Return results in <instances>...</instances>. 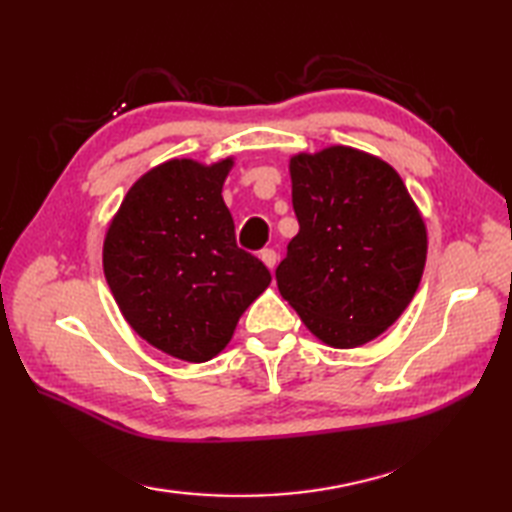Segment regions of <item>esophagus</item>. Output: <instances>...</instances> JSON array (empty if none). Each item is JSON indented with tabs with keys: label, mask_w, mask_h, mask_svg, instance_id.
<instances>
[{
	"label": "esophagus",
	"mask_w": 512,
	"mask_h": 512,
	"mask_svg": "<svg viewBox=\"0 0 512 512\" xmlns=\"http://www.w3.org/2000/svg\"><path fill=\"white\" fill-rule=\"evenodd\" d=\"M259 259H262V262L266 264V268L270 270V273H273L275 266H277V253H275V250L273 248L262 250V255H259Z\"/></svg>",
	"instance_id": "obj_1"
}]
</instances>
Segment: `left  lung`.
<instances>
[{
  "mask_svg": "<svg viewBox=\"0 0 512 512\" xmlns=\"http://www.w3.org/2000/svg\"><path fill=\"white\" fill-rule=\"evenodd\" d=\"M290 180L299 233L275 273L281 297L325 345L374 341L420 286V209L394 167L354 147L295 154Z\"/></svg>",
  "mask_w": 512,
  "mask_h": 512,
  "instance_id": "left-lung-1",
  "label": "left lung"
}]
</instances>
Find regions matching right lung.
Segmentation results:
<instances>
[{
    "mask_svg": "<svg viewBox=\"0 0 512 512\" xmlns=\"http://www.w3.org/2000/svg\"><path fill=\"white\" fill-rule=\"evenodd\" d=\"M235 160L173 158L127 191L107 226L103 270L118 310L156 350L206 363L270 286L268 268L235 244L222 187Z\"/></svg>",
    "mask_w": 512,
    "mask_h": 512,
    "instance_id": "obj_1",
    "label": "right lung"
}]
</instances>
